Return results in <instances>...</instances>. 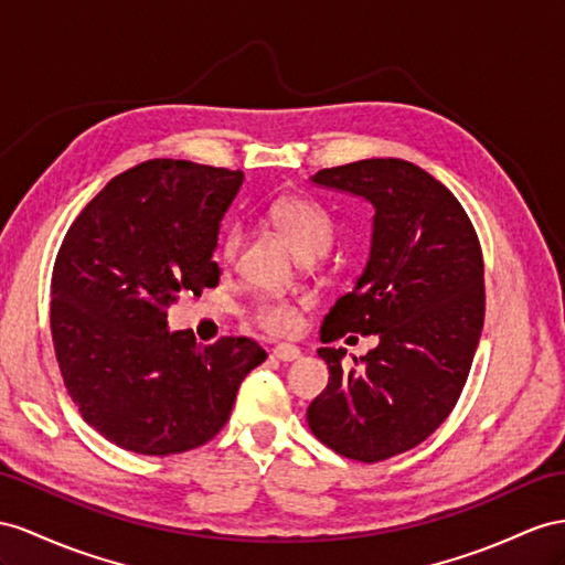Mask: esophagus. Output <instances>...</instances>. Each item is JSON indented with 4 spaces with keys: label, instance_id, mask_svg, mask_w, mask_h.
I'll return each instance as SVG.
<instances>
[{
    "label": "esophagus",
    "instance_id": "1",
    "mask_svg": "<svg viewBox=\"0 0 565 565\" xmlns=\"http://www.w3.org/2000/svg\"><path fill=\"white\" fill-rule=\"evenodd\" d=\"M271 355L281 360V363H294V360L300 358V349L294 343H279V345H274V349H271Z\"/></svg>",
    "mask_w": 565,
    "mask_h": 565
}]
</instances>
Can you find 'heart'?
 Segmentation results:
<instances>
[{"label":"heart","mask_w":565,"mask_h":565,"mask_svg":"<svg viewBox=\"0 0 565 565\" xmlns=\"http://www.w3.org/2000/svg\"><path fill=\"white\" fill-rule=\"evenodd\" d=\"M267 222L277 228V234L302 263H312V259L322 257L329 250L331 236H334L329 216L315 202L302 198L274 200L267 207ZM238 245L241 228H226L220 248L224 263H234ZM253 320L255 324L271 331V334H288L298 327V312L286 300H263L255 306Z\"/></svg>","instance_id":"b5f03b06"}]
</instances>
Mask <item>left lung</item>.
Masks as SVG:
<instances>
[{"label": "left lung", "instance_id": "left-lung-1", "mask_svg": "<svg viewBox=\"0 0 565 565\" xmlns=\"http://www.w3.org/2000/svg\"><path fill=\"white\" fill-rule=\"evenodd\" d=\"M310 181L374 210L367 265L324 317L322 343L343 334L380 343L353 370L345 349L317 351L329 384L308 425L337 454L377 462L425 441L466 386L484 324L480 241L454 193L403 159H360Z\"/></svg>", "mask_w": 565, "mask_h": 565}]
</instances>
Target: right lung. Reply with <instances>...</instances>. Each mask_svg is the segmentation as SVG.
Instances as JSON below:
<instances>
[{
    "mask_svg": "<svg viewBox=\"0 0 565 565\" xmlns=\"http://www.w3.org/2000/svg\"><path fill=\"white\" fill-rule=\"evenodd\" d=\"M241 183L243 171L150 159L114 177L66 231L52 271L56 360L83 420L126 451L207 444L265 363L253 339L202 345L191 329H167L181 294L220 284L212 255Z\"/></svg>",
    "mask_w": 565,
    "mask_h": 565,
    "instance_id": "right-lung-1",
    "label": "right lung"
}]
</instances>
